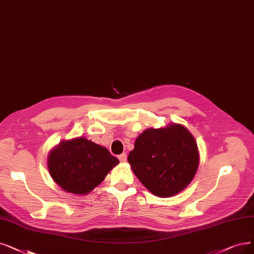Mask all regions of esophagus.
Wrapping results in <instances>:
<instances>
[{"label": "esophagus", "mask_w": 254, "mask_h": 254, "mask_svg": "<svg viewBox=\"0 0 254 254\" xmlns=\"http://www.w3.org/2000/svg\"><path fill=\"white\" fill-rule=\"evenodd\" d=\"M118 158L120 159L121 162H125L127 160V155H126V153H122L118 156Z\"/></svg>", "instance_id": "34e87169"}]
</instances>
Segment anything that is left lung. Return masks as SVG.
Wrapping results in <instances>:
<instances>
[{
  "label": "left lung",
  "instance_id": "8db88e82",
  "mask_svg": "<svg viewBox=\"0 0 254 254\" xmlns=\"http://www.w3.org/2000/svg\"><path fill=\"white\" fill-rule=\"evenodd\" d=\"M128 162L152 194L173 196L194 178L199 164L195 138L182 125L150 128L139 134Z\"/></svg>",
  "mask_w": 254,
  "mask_h": 254
}]
</instances>
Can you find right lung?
I'll list each match as a JSON object with an SVG mask.
<instances>
[{
	"mask_svg": "<svg viewBox=\"0 0 254 254\" xmlns=\"http://www.w3.org/2000/svg\"><path fill=\"white\" fill-rule=\"evenodd\" d=\"M119 159L92 140L79 137L64 141L51 152L50 175L65 191L87 194L103 181Z\"/></svg>",
	"mask_w": 254,
	"mask_h": 254,
	"instance_id": "1",
	"label": "right lung"
}]
</instances>
